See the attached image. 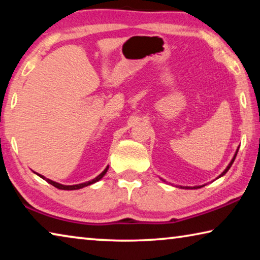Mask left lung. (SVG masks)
I'll list each match as a JSON object with an SVG mask.
<instances>
[{
	"instance_id": "8db88e82",
	"label": "left lung",
	"mask_w": 260,
	"mask_h": 260,
	"mask_svg": "<svg viewBox=\"0 0 260 260\" xmlns=\"http://www.w3.org/2000/svg\"><path fill=\"white\" fill-rule=\"evenodd\" d=\"M237 152H238V149H237V151H236V153H235V155H234V158L233 159H231V161L229 162V165H228L226 166V169L224 170V171H223L222 172V173L221 174H219L218 175V177H217V179L218 178H221V177H223V175H224L225 173H226V172L228 171H229V169H230V167H231V165H233V162L235 161V158H236V155H237ZM161 180H162V179H161ZM162 181H165V180H162ZM178 187H180V188H183V189H198V188H200V187H203V186H195V187H193V188H191V187H183V186H178Z\"/></svg>"
}]
</instances>
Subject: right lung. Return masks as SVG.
<instances>
[{"mask_svg":"<svg viewBox=\"0 0 260 260\" xmlns=\"http://www.w3.org/2000/svg\"><path fill=\"white\" fill-rule=\"evenodd\" d=\"M108 169H109V166H107L106 169H105V171L102 172V173H100L96 178H94V179H91V180H89V181H86V182H82V183H78V185H61V183H59V182H55V181H53V180H51V179H47V178H45L44 177V175H42V174H39V173H35L38 175V177H41L42 179H44V180L45 181H47L49 183H51L52 186H54L55 188H58V189H62V190H75V189H80V188H83V187H87V186H89V185H93V183H95V182H98L99 180H101V179L105 177V174L107 173V171H108Z\"/></svg>","mask_w":260,"mask_h":260,"instance_id":"1","label":"right lung"}]
</instances>
